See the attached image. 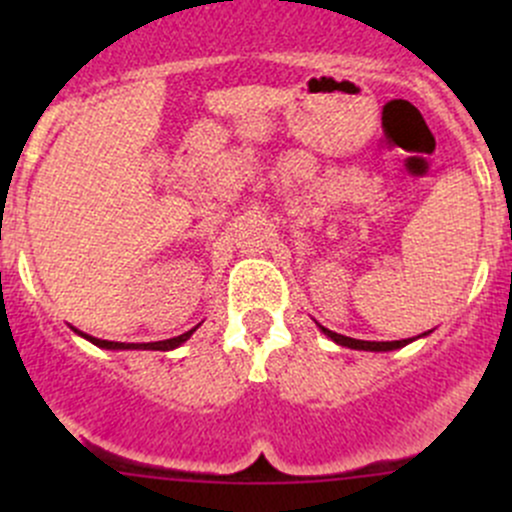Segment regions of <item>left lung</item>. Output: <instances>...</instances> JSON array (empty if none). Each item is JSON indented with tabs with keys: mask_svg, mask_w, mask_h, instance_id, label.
Returning a JSON list of instances; mask_svg holds the SVG:
<instances>
[{
	"mask_svg": "<svg viewBox=\"0 0 512 512\" xmlns=\"http://www.w3.org/2000/svg\"><path fill=\"white\" fill-rule=\"evenodd\" d=\"M322 332L327 334L332 342H337L339 347L361 349V352H394V349H401V347H406V344L414 342V339H401V342H364V339H352V337H344V334L329 332L327 327H322ZM423 334H426V332H423ZM423 334H421V337H423Z\"/></svg>",
	"mask_w": 512,
	"mask_h": 512,
	"instance_id": "8db88e82",
	"label": "left lung"
}]
</instances>
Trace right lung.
<instances>
[{
	"label": "right lung",
	"instance_id": "1",
	"mask_svg": "<svg viewBox=\"0 0 512 512\" xmlns=\"http://www.w3.org/2000/svg\"><path fill=\"white\" fill-rule=\"evenodd\" d=\"M198 329V327H195ZM195 329H190V332L180 334V337H173V339H163V342H148V344H126V342H108V339H98V337H89V334L79 332V329H74L76 334H81L84 339H89L91 344H96V347L101 349H151V352H170V349L180 347L183 342H188L190 334L195 332Z\"/></svg>",
	"mask_w": 512,
	"mask_h": 512
}]
</instances>
